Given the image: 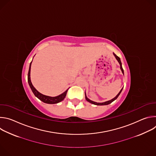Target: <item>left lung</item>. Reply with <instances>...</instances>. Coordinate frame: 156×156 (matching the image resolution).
<instances>
[{
    "instance_id": "8db88e82",
    "label": "left lung",
    "mask_w": 156,
    "mask_h": 156,
    "mask_svg": "<svg viewBox=\"0 0 156 156\" xmlns=\"http://www.w3.org/2000/svg\"><path fill=\"white\" fill-rule=\"evenodd\" d=\"M113 54H114V55L115 57L116 58V59L117 60V61L119 62V64H120V69H121V70H122V73H123H123H124V72H123V68H122V62H121V61H120V58L117 55H116L114 53H113ZM122 90H123V88H122V90H120V91L119 93V94L116 96V97H115L114 99H111L110 101H106V102H102V103L96 102H94V101H91L90 99H88V98H87V96H86V93H85V98H86V101H88L89 102H90V103H91V104H94V105H108V104H110V103H112L113 101H114L115 99H117V98L119 97V96L120 94V93H121V92H122Z\"/></svg>"
}]
</instances>
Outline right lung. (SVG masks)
Wrapping results in <instances>:
<instances>
[{"label": "right lung", "instance_id": "add662e5", "mask_svg": "<svg viewBox=\"0 0 156 156\" xmlns=\"http://www.w3.org/2000/svg\"><path fill=\"white\" fill-rule=\"evenodd\" d=\"M31 63H32V62L30 63V68H29V71H28V81L29 85L31 89V90H32L33 93H34V94L35 95V96L37 97L39 100H41L43 102L46 103V104H57V103H58V102L62 101L64 99V98H65V96L66 95V93H67V91H68V90H66L64 93L60 94L59 96H57L55 97H51V96L44 95L36 90V89L32 84V83L31 81V78H30Z\"/></svg>", "mask_w": 156, "mask_h": 156}]
</instances>
